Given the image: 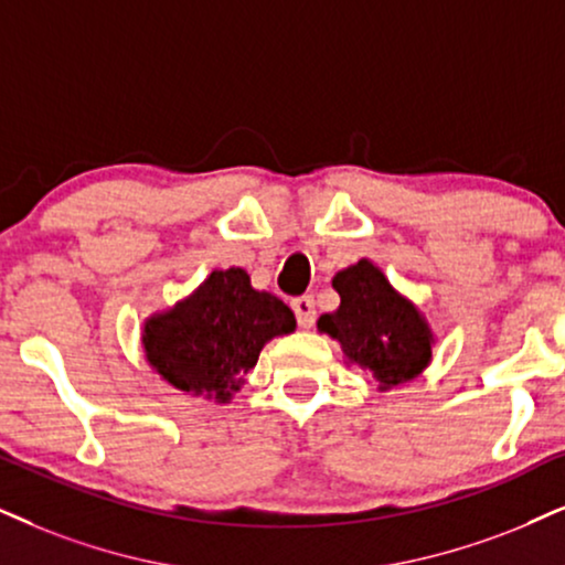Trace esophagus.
<instances>
[{"instance_id":"esophagus-1","label":"esophagus","mask_w":565,"mask_h":565,"mask_svg":"<svg viewBox=\"0 0 565 565\" xmlns=\"http://www.w3.org/2000/svg\"><path fill=\"white\" fill-rule=\"evenodd\" d=\"M291 310H295L297 323L302 328H310L312 323H316V299H312L310 295L291 299Z\"/></svg>"}]
</instances>
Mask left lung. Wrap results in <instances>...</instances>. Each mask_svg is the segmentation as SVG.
<instances>
[{
	"mask_svg": "<svg viewBox=\"0 0 565 565\" xmlns=\"http://www.w3.org/2000/svg\"><path fill=\"white\" fill-rule=\"evenodd\" d=\"M333 289L341 305L318 318V331L339 341L349 365L373 373L377 388H396L430 365L435 344L430 326L373 260L362 258L339 270Z\"/></svg>",
	"mask_w": 565,
	"mask_h": 565,
	"instance_id": "1",
	"label": "left lung"
}]
</instances>
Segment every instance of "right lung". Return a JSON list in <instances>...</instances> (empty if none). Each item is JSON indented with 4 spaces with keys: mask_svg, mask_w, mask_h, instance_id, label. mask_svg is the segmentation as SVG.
<instances>
[{
    "mask_svg": "<svg viewBox=\"0 0 565 565\" xmlns=\"http://www.w3.org/2000/svg\"><path fill=\"white\" fill-rule=\"evenodd\" d=\"M297 328L295 312L249 284L247 270H213L200 287L142 326L146 360L192 396L230 404L274 335Z\"/></svg>",
    "mask_w": 565,
    "mask_h": 565,
    "instance_id": "obj_1",
    "label": "right lung"
}]
</instances>
